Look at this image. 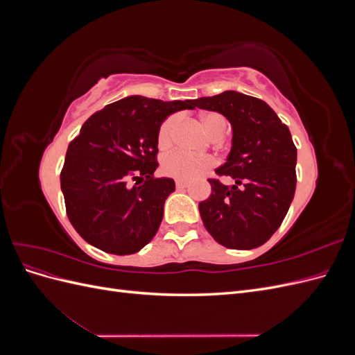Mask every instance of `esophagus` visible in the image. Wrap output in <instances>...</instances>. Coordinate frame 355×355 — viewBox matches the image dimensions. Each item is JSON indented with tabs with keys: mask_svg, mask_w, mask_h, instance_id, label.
<instances>
[{
	"mask_svg": "<svg viewBox=\"0 0 355 355\" xmlns=\"http://www.w3.org/2000/svg\"><path fill=\"white\" fill-rule=\"evenodd\" d=\"M189 184L187 180H176V188L178 189H184V188H187Z\"/></svg>",
	"mask_w": 355,
	"mask_h": 355,
	"instance_id": "1",
	"label": "esophagus"
}]
</instances>
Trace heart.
<instances>
[{
    "mask_svg": "<svg viewBox=\"0 0 355 355\" xmlns=\"http://www.w3.org/2000/svg\"><path fill=\"white\" fill-rule=\"evenodd\" d=\"M179 125L178 116H168L167 120L161 124L158 130L157 142L159 148H168L175 141V135ZM201 125L211 139L219 135H225L227 132V123L223 118L216 112H209L201 116ZM214 166V159L210 157H197L188 154L185 151H175L170 153L163 159V170L164 173L176 178L180 180H191L200 178Z\"/></svg>",
    "mask_w": 355,
    "mask_h": 355,
    "instance_id": "b5f03b06",
    "label": "heart"
}]
</instances>
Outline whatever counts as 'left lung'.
<instances>
[{"mask_svg":"<svg viewBox=\"0 0 355 355\" xmlns=\"http://www.w3.org/2000/svg\"><path fill=\"white\" fill-rule=\"evenodd\" d=\"M222 114L232 125V146L219 176L209 179L211 194L198 204L204 227L228 249H254L271 239L296 189V146L288 127L266 102L234 90L194 101Z\"/></svg>","mask_w":355,"mask_h":355,"instance_id":"8db88e82","label":"left lung"}]
</instances>
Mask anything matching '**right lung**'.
<instances>
[{
  "mask_svg": "<svg viewBox=\"0 0 355 355\" xmlns=\"http://www.w3.org/2000/svg\"><path fill=\"white\" fill-rule=\"evenodd\" d=\"M194 101L127 96L94 112L69 144L60 173L67 214L81 237L114 254L154 239L175 180L155 178L158 130Z\"/></svg>",
  "mask_w": 355,
  "mask_h": 355,
  "instance_id": "right-lung-1",
  "label": "right lung"
}]
</instances>
